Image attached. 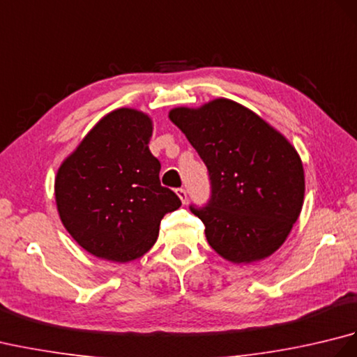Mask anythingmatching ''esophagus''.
Masks as SVG:
<instances>
[{"label": "esophagus", "mask_w": 357, "mask_h": 357, "mask_svg": "<svg viewBox=\"0 0 357 357\" xmlns=\"http://www.w3.org/2000/svg\"><path fill=\"white\" fill-rule=\"evenodd\" d=\"M176 195L179 196V199L183 201V204H185V202H187V192H185V188H178V190H176Z\"/></svg>", "instance_id": "34e87169"}]
</instances>
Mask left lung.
<instances>
[{
	"label": "left lung",
	"instance_id": "1",
	"mask_svg": "<svg viewBox=\"0 0 357 357\" xmlns=\"http://www.w3.org/2000/svg\"><path fill=\"white\" fill-rule=\"evenodd\" d=\"M169 118L207 165L210 201L190 210L206 225L210 247L234 264L275 253L304 204L296 149L255 112L225 98L173 109Z\"/></svg>",
	"mask_w": 357,
	"mask_h": 357
}]
</instances>
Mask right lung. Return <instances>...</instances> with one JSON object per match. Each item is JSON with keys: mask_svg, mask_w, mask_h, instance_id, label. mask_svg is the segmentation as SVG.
<instances>
[{"mask_svg": "<svg viewBox=\"0 0 357 357\" xmlns=\"http://www.w3.org/2000/svg\"><path fill=\"white\" fill-rule=\"evenodd\" d=\"M151 132L146 113L113 110L58 169L61 222L96 257L138 259L156 242L164 215L181 207L176 193L159 181L161 162L149 149Z\"/></svg>", "mask_w": 357, "mask_h": 357, "instance_id": "add662e5", "label": "right lung"}]
</instances>
